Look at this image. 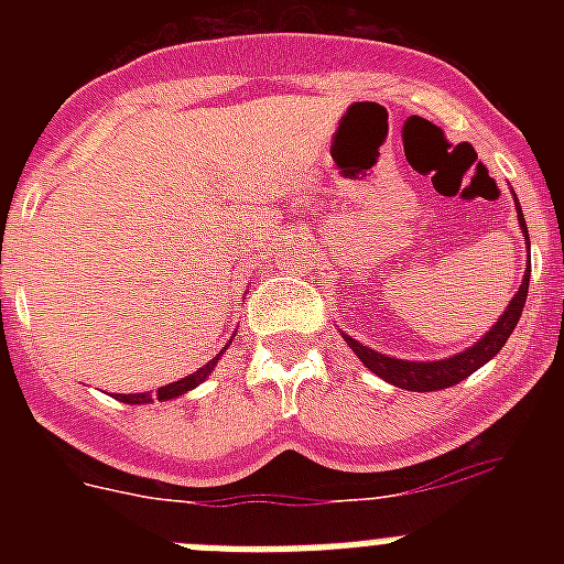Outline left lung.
<instances>
[{"label": "left lung", "mask_w": 564, "mask_h": 564, "mask_svg": "<svg viewBox=\"0 0 564 564\" xmlns=\"http://www.w3.org/2000/svg\"><path fill=\"white\" fill-rule=\"evenodd\" d=\"M517 220H520V231H522V237H525V246L531 248V242H528L525 217H522L520 203H517ZM528 279H531V273L525 271L520 291L511 296V302H508V307L502 311V316L497 318L495 325L488 327L486 336L477 338V341L471 344V347H466L463 352H455V356H449V358H441V361H406V358L383 356V352H378V350H372V347H367V344L356 341V338L347 336V333H341V336H344V341L350 344V350L361 358L364 367L376 372V376L383 378L387 383H392V387H401V390H410V392L446 390V387H455V383L466 381L471 372L480 370L482 364H488L491 358L497 356V352L502 350V344H506L508 336L514 333L517 322H520V316H522V307H525Z\"/></svg>", "instance_id": "left-lung-1"}]
</instances>
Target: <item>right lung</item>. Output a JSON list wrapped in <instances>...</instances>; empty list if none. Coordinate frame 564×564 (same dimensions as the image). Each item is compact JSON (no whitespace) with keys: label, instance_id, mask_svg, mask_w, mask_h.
I'll list each match as a JSON object with an SVG mask.
<instances>
[{"label":"right lung","instance_id":"obj_1","mask_svg":"<svg viewBox=\"0 0 564 564\" xmlns=\"http://www.w3.org/2000/svg\"><path fill=\"white\" fill-rule=\"evenodd\" d=\"M234 336H237V333H234ZM231 341H234V338H231ZM231 341H228V344H231ZM228 344L223 347L220 352H217V356L212 358V361L203 364L200 370H194L192 376L181 378V381H172V383H166V387H158V392H154V395H152V392H129V395H115V398H118V401H123V403H152V401H172V398L186 395V392H192L194 387H200V383L206 381L208 376H212V370L217 367L220 356L228 350Z\"/></svg>","mask_w":564,"mask_h":564}]
</instances>
